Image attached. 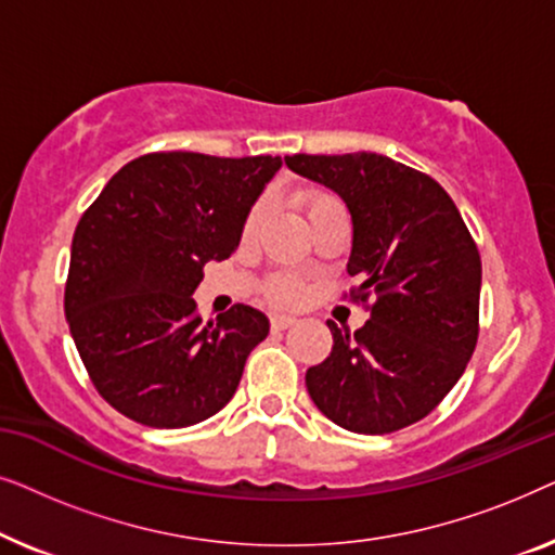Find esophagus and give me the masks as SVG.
<instances>
[{
  "label": "esophagus",
  "instance_id": "esophagus-1",
  "mask_svg": "<svg viewBox=\"0 0 555 555\" xmlns=\"http://www.w3.org/2000/svg\"><path fill=\"white\" fill-rule=\"evenodd\" d=\"M295 323H298V318H293V315H272L270 318L272 331H285V328H291V325H295Z\"/></svg>",
  "mask_w": 555,
  "mask_h": 555
}]
</instances>
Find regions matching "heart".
Segmentation results:
<instances>
[{"label": "heart", "instance_id": "b5f03b06", "mask_svg": "<svg viewBox=\"0 0 555 555\" xmlns=\"http://www.w3.org/2000/svg\"><path fill=\"white\" fill-rule=\"evenodd\" d=\"M295 204L306 211V217L310 219L313 215H318L323 207H328V204H336L331 194H323V192H315V189H302V192L295 194ZM264 217V202H257L253 209L247 211V219H245V234H253L257 230V224L262 222ZM264 295H268L270 302H275V306H293V302L300 300V285L295 283L293 278H272L268 287H264Z\"/></svg>", "mask_w": 555, "mask_h": 555}]
</instances>
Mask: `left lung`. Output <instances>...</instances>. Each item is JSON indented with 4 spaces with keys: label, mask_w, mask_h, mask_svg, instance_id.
Instances as JSON below:
<instances>
[{
    "label": "left lung",
    "mask_w": 555,
    "mask_h": 555,
    "mask_svg": "<svg viewBox=\"0 0 555 555\" xmlns=\"http://www.w3.org/2000/svg\"><path fill=\"white\" fill-rule=\"evenodd\" d=\"M287 169L328 186L353 222L348 275L369 321H328L331 356L310 366L313 404L338 427L389 435L442 401L477 344L482 262L450 194L427 173L382 154L285 156Z\"/></svg>",
    "instance_id": "left-lung-1"
}]
</instances>
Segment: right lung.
Segmentation results:
<instances>
[{
	"label": "right lung",
	"mask_w": 555,
	"mask_h": 555,
	"mask_svg": "<svg viewBox=\"0 0 555 555\" xmlns=\"http://www.w3.org/2000/svg\"><path fill=\"white\" fill-rule=\"evenodd\" d=\"M280 156L166 151L126 164L73 234L65 318L90 382L113 409L156 429L209 420L237 391L270 333L249 306L196 315L204 264L240 245Z\"/></svg>",
	"instance_id": "right-lung-1"
}]
</instances>
